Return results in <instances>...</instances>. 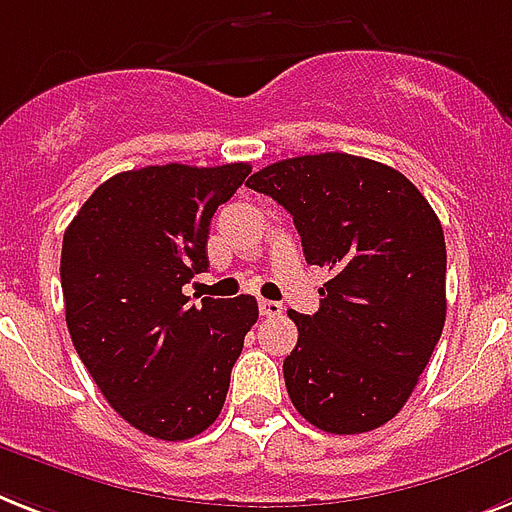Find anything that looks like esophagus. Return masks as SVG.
Wrapping results in <instances>:
<instances>
[{
	"label": "esophagus",
	"instance_id": "esophagus-1",
	"mask_svg": "<svg viewBox=\"0 0 512 512\" xmlns=\"http://www.w3.org/2000/svg\"><path fill=\"white\" fill-rule=\"evenodd\" d=\"M259 309H261V317H280L282 314L280 301H267V298H261Z\"/></svg>",
	"mask_w": 512,
	"mask_h": 512
}]
</instances>
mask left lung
I'll return each instance as SVG.
<instances>
[{"mask_svg":"<svg viewBox=\"0 0 512 512\" xmlns=\"http://www.w3.org/2000/svg\"><path fill=\"white\" fill-rule=\"evenodd\" d=\"M245 187L277 200L306 264L330 272L317 312H288L290 402L320 431L380 428L410 399L447 320L439 216L404 174L349 153L285 158Z\"/></svg>","mask_w":512,"mask_h":512,"instance_id":"obj_1","label":"left lung"}]
</instances>
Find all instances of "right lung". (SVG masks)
Segmentation results:
<instances>
[{"label":"right lung","mask_w":512,"mask_h":512,"mask_svg":"<svg viewBox=\"0 0 512 512\" xmlns=\"http://www.w3.org/2000/svg\"><path fill=\"white\" fill-rule=\"evenodd\" d=\"M251 174L166 163L102 182L63 235L65 322L84 367L113 410L163 441L198 436L219 418L253 296L200 298L187 282L208 269V227Z\"/></svg>","instance_id":"1"}]
</instances>
